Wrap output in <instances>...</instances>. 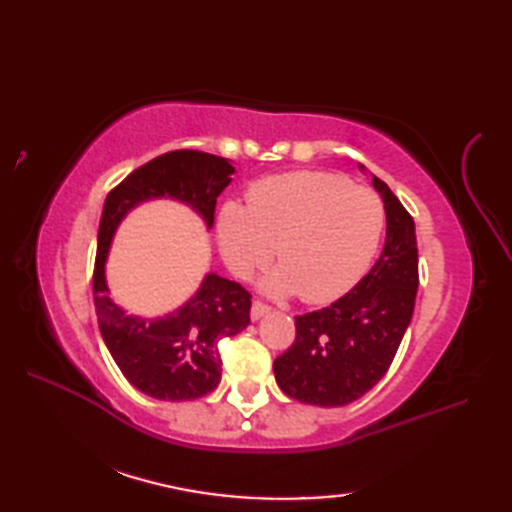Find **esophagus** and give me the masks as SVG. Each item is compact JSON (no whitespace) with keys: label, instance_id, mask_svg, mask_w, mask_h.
Instances as JSON below:
<instances>
[{"label":"esophagus","instance_id":"34e87169","mask_svg":"<svg viewBox=\"0 0 512 512\" xmlns=\"http://www.w3.org/2000/svg\"><path fill=\"white\" fill-rule=\"evenodd\" d=\"M270 312V308L266 306V303H262V301H253V308H250V319L253 321H259L264 317V314H268Z\"/></svg>","mask_w":512,"mask_h":512}]
</instances>
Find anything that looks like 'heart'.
I'll list each match as a JSON object with an SVG mask.
<instances>
[{
    "instance_id": "1",
    "label": "heart",
    "mask_w": 512,
    "mask_h": 512,
    "mask_svg": "<svg viewBox=\"0 0 512 512\" xmlns=\"http://www.w3.org/2000/svg\"><path fill=\"white\" fill-rule=\"evenodd\" d=\"M385 226L378 195L323 171L264 178L246 206L226 204L217 217V248L235 277H250L275 255L262 288L268 295L325 303L354 288L372 262Z\"/></svg>"
}]
</instances>
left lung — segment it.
Listing matches in <instances>:
<instances>
[{
  "mask_svg": "<svg viewBox=\"0 0 512 512\" xmlns=\"http://www.w3.org/2000/svg\"><path fill=\"white\" fill-rule=\"evenodd\" d=\"M372 184L385 202L383 253L332 306L295 317L297 339L273 365L279 389L306 405L343 407L365 396L385 376L411 323L418 292L416 224L383 180L372 176Z\"/></svg>",
  "mask_w": 512,
  "mask_h": 512,
  "instance_id": "8db88e82",
  "label": "left lung"
}]
</instances>
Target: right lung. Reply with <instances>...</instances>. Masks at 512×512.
Here are the masks:
<instances>
[{
  "label": "right lung",
  "instance_id": "obj_1",
  "mask_svg": "<svg viewBox=\"0 0 512 512\" xmlns=\"http://www.w3.org/2000/svg\"><path fill=\"white\" fill-rule=\"evenodd\" d=\"M235 167L231 160L178 149L162 154L107 193L94 264V308L101 336L114 363L138 391L156 400H195L217 387L222 361L217 343L250 323V295L231 279L206 273L198 292L165 317H140L110 299L105 262L116 228L138 204L169 198L191 206L206 228L215 202Z\"/></svg>",
  "mask_w": 512,
  "mask_h": 512
}]
</instances>
